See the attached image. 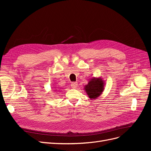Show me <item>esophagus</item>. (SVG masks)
<instances>
[{
  "mask_svg": "<svg viewBox=\"0 0 151 151\" xmlns=\"http://www.w3.org/2000/svg\"><path fill=\"white\" fill-rule=\"evenodd\" d=\"M77 85H78V83H77V82H73V83H71V87L74 89H76L77 88Z\"/></svg>",
  "mask_w": 151,
  "mask_h": 151,
  "instance_id": "1",
  "label": "esophagus"
}]
</instances>
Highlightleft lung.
Instances as JSON below:
<instances>
[{"instance_id":"1","label":"left lung","mask_w":151,"mask_h":151,"mask_svg":"<svg viewBox=\"0 0 151 151\" xmlns=\"http://www.w3.org/2000/svg\"><path fill=\"white\" fill-rule=\"evenodd\" d=\"M105 82L101 77H93L84 86V90L91 99H95L101 95L104 90Z\"/></svg>"}]
</instances>
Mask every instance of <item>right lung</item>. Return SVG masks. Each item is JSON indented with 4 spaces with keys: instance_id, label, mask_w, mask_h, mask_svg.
I'll use <instances>...</instances> for the list:
<instances>
[{
    "instance_id": "obj_1",
    "label": "right lung",
    "mask_w": 151,
    "mask_h": 151,
    "mask_svg": "<svg viewBox=\"0 0 151 151\" xmlns=\"http://www.w3.org/2000/svg\"><path fill=\"white\" fill-rule=\"evenodd\" d=\"M56 90H57V89H56Z\"/></svg>"
}]
</instances>
